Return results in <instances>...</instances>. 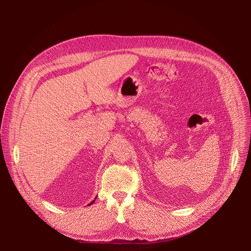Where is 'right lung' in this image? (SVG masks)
I'll list each match as a JSON object with an SVG mask.
<instances>
[{"mask_svg":"<svg viewBox=\"0 0 251 251\" xmlns=\"http://www.w3.org/2000/svg\"><path fill=\"white\" fill-rule=\"evenodd\" d=\"M96 198H97V197H96ZM96 198H95V199H94V200H93V201H91V202H90V203H89V204H87V205H90V204H92V203H93V202H94V201H95V200H96Z\"/></svg>","mask_w":251,"mask_h":251,"instance_id":"obj_1","label":"right lung"}]
</instances>
